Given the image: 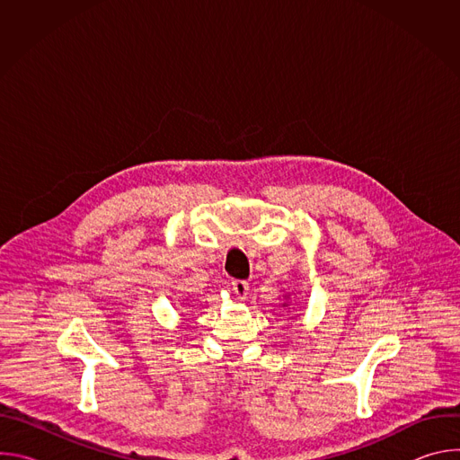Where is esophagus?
<instances>
[{
	"label": "esophagus",
	"mask_w": 460,
	"mask_h": 460,
	"mask_svg": "<svg viewBox=\"0 0 460 460\" xmlns=\"http://www.w3.org/2000/svg\"><path fill=\"white\" fill-rule=\"evenodd\" d=\"M231 286H233V293H234L240 300H243V298L249 295V284H247L245 280H233Z\"/></svg>",
	"instance_id": "1"
}]
</instances>
